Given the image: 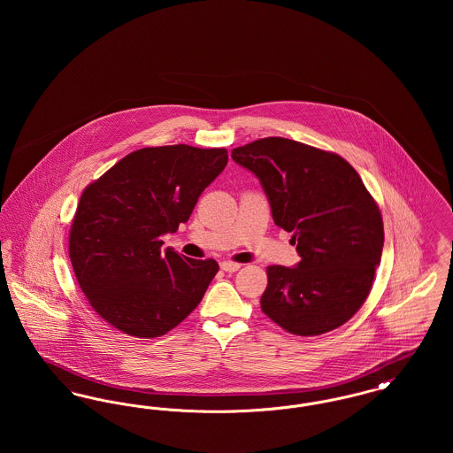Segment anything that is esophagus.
I'll return each mask as SVG.
<instances>
[{"mask_svg": "<svg viewBox=\"0 0 453 453\" xmlns=\"http://www.w3.org/2000/svg\"><path fill=\"white\" fill-rule=\"evenodd\" d=\"M220 268H222L224 272H227V273H234V272H237V270L241 268V265L234 263V261H222V263H220Z\"/></svg>", "mask_w": 453, "mask_h": 453, "instance_id": "1", "label": "esophagus"}]
</instances>
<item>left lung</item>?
<instances>
[{
  "label": "left lung",
  "instance_id": "left-lung-1",
  "mask_svg": "<svg viewBox=\"0 0 453 453\" xmlns=\"http://www.w3.org/2000/svg\"><path fill=\"white\" fill-rule=\"evenodd\" d=\"M231 156L257 174L275 224L292 233L301 257L292 268H266L261 311L297 336L340 327L366 301L384 248L382 216L360 174L334 152L283 137Z\"/></svg>",
  "mask_w": 453,
  "mask_h": 453
}]
</instances>
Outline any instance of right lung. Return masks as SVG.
<instances>
[{
    "instance_id": "1",
    "label": "right lung",
    "mask_w": 453,
    "mask_h": 453,
    "mask_svg": "<svg viewBox=\"0 0 453 453\" xmlns=\"http://www.w3.org/2000/svg\"><path fill=\"white\" fill-rule=\"evenodd\" d=\"M226 165L224 148H144L88 185L71 224L69 258L100 318L130 336L157 338L200 303L216 259L161 250V236L190 219Z\"/></svg>"
}]
</instances>
